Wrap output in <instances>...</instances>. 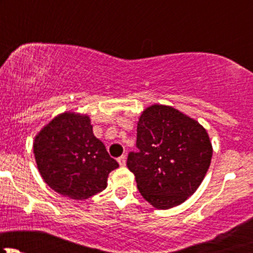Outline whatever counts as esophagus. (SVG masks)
Instances as JSON below:
<instances>
[{
  "label": "esophagus",
  "instance_id": "esophagus-1",
  "mask_svg": "<svg viewBox=\"0 0 253 253\" xmlns=\"http://www.w3.org/2000/svg\"><path fill=\"white\" fill-rule=\"evenodd\" d=\"M117 162H119V164L121 165V167H125V165H126V157H125V155H121V157L117 159Z\"/></svg>",
  "mask_w": 253,
  "mask_h": 253
}]
</instances>
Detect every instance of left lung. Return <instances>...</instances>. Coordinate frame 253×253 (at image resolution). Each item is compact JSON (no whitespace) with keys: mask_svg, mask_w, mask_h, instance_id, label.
<instances>
[{"mask_svg":"<svg viewBox=\"0 0 253 253\" xmlns=\"http://www.w3.org/2000/svg\"><path fill=\"white\" fill-rule=\"evenodd\" d=\"M138 152L127 168L145 201L158 209L185 202L196 192L211 165V139L203 126L171 106H149L137 124Z\"/></svg>","mask_w":253,"mask_h":253,"instance_id":"left-lung-1","label":"left lung"}]
</instances>
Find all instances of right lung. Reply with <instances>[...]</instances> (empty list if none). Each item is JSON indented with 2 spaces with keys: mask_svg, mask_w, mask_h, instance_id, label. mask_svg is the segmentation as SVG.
<instances>
[{
  "mask_svg": "<svg viewBox=\"0 0 253 253\" xmlns=\"http://www.w3.org/2000/svg\"><path fill=\"white\" fill-rule=\"evenodd\" d=\"M38 169L47 186L72 200H86L108 186L119 164L93 133L88 115L63 112L34 139Z\"/></svg>",
  "mask_w": 253,
  "mask_h": 253,
  "instance_id": "obj_1",
  "label": "right lung"
}]
</instances>
